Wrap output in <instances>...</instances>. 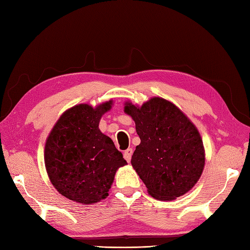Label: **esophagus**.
Instances as JSON below:
<instances>
[{
  "label": "esophagus",
  "mask_w": 250,
  "mask_h": 250,
  "mask_svg": "<svg viewBox=\"0 0 250 250\" xmlns=\"http://www.w3.org/2000/svg\"><path fill=\"white\" fill-rule=\"evenodd\" d=\"M132 153H133V150L131 148H128L127 150H125L124 152V158L125 160L129 163L130 160H131V156H132Z\"/></svg>",
  "instance_id": "1"
}]
</instances>
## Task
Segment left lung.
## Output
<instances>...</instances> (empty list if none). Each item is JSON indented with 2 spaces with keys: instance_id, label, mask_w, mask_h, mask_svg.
Listing matches in <instances>:
<instances>
[{
  "instance_id": "obj_1",
  "label": "left lung",
  "mask_w": 250,
  "mask_h": 250,
  "mask_svg": "<svg viewBox=\"0 0 250 250\" xmlns=\"http://www.w3.org/2000/svg\"><path fill=\"white\" fill-rule=\"evenodd\" d=\"M124 111L141 139L131 165L148 193L158 200H173L190 191L206 164L200 133L190 119L160 97L141 107L126 102Z\"/></svg>"
}]
</instances>
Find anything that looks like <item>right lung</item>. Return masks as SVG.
Here are the masks:
<instances>
[{
    "label": "right lung",
    "instance_id": "1",
    "mask_svg": "<svg viewBox=\"0 0 250 250\" xmlns=\"http://www.w3.org/2000/svg\"><path fill=\"white\" fill-rule=\"evenodd\" d=\"M112 101L65 110L44 145V165L56 190L67 199L92 204L105 199L120 167L127 165L112 140L99 129Z\"/></svg>",
    "mask_w": 250,
    "mask_h": 250
}]
</instances>
